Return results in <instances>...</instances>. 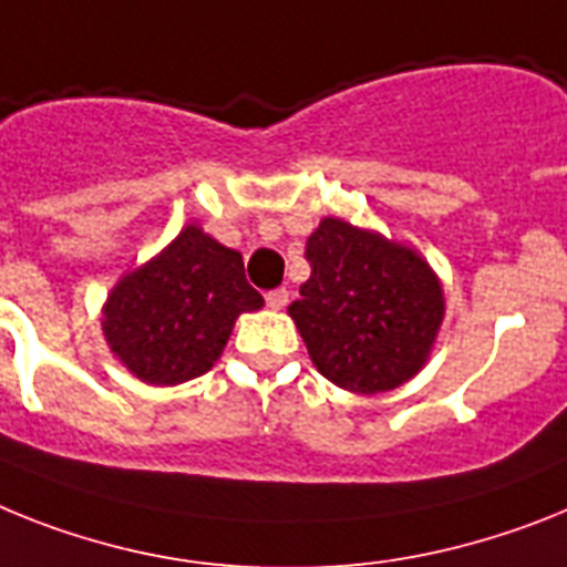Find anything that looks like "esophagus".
<instances>
[{
	"label": "esophagus",
	"mask_w": 567,
	"mask_h": 567,
	"mask_svg": "<svg viewBox=\"0 0 567 567\" xmlns=\"http://www.w3.org/2000/svg\"><path fill=\"white\" fill-rule=\"evenodd\" d=\"M288 297H291V293L285 291V288H276V291L265 293V302H268V308H274V311H282V308L288 306Z\"/></svg>",
	"instance_id": "1"
}]
</instances>
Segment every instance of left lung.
<instances>
[{"mask_svg":"<svg viewBox=\"0 0 567 567\" xmlns=\"http://www.w3.org/2000/svg\"><path fill=\"white\" fill-rule=\"evenodd\" d=\"M311 276L288 306L322 378L357 394L415 378L444 322V288L417 250L322 218L308 236Z\"/></svg>","mask_w":567,"mask_h":567,"instance_id":"obj_1","label":"left lung"}]
</instances>
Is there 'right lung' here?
Instances as JSON below:
<instances>
[{
    "mask_svg": "<svg viewBox=\"0 0 567 567\" xmlns=\"http://www.w3.org/2000/svg\"><path fill=\"white\" fill-rule=\"evenodd\" d=\"M265 299L239 250L187 225L155 259L121 276L103 306V337L137 380L175 386L210 372L233 322Z\"/></svg>",
    "mask_w": 567,
    "mask_h": 567,
    "instance_id": "add662e5",
    "label": "right lung"
}]
</instances>
